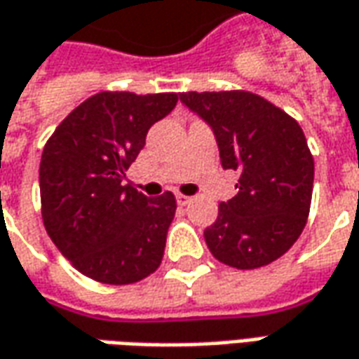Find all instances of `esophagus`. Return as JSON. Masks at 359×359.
Listing matches in <instances>:
<instances>
[{
    "label": "esophagus",
    "mask_w": 359,
    "mask_h": 359,
    "mask_svg": "<svg viewBox=\"0 0 359 359\" xmlns=\"http://www.w3.org/2000/svg\"><path fill=\"white\" fill-rule=\"evenodd\" d=\"M177 202H179V205H188L192 202V198L184 196V194H177Z\"/></svg>",
    "instance_id": "esophagus-1"
}]
</instances>
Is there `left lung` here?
<instances>
[{"instance_id": "8db88e82", "label": "left lung", "mask_w": 359, "mask_h": 359, "mask_svg": "<svg viewBox=\"0 0 359 359\" xmlns=\"http://www.w3.org/2000/svg\"><path fill=\"white\" fill-rule=\"evenodd\" d=\"M214 132L223 169L239 171L237 194L204 229L210 252L239 270L266 266L307 223L315 163L302 126L249 91L180 93Z\"/></svg>"}]
</instances>
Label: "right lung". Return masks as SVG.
<instances>
[{
    "mask_svg": "<svg viewBox=\"0 0 359 359\" xmlns=\"http://www.w3.org/2000/svg\"><path fill=\"white\" fill-rule=\"evenodd\" d=\"M179 101L177 93H97L56 128L40 159L42 219L50 239L81 274L124 285L163 260L177 202L122 184L147 130Z\"/></svg>",
    "mask_w": 359,
    "mask_h": 359,
    "instance_id": "right-lung-1",
    "label": "right lung"
}]
</instances>
